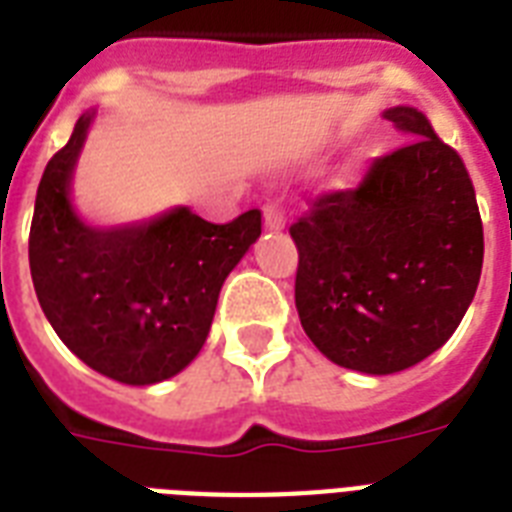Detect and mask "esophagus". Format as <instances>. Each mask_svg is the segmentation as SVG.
Masks as SVG:
<instances>
[{
    "instance_id": "1",
    "label": "esophagus",
    "mask_w": 512,
    "mask_h": 512,
    "mask_svg": "<svg viewBox=\"0 0 512 512\" xmlns=\"http://www.w3.org/2000/svg\"><path fill=\"white\" fill-rule=\"evenodd\" d=\"M287 225V209L281 207L279 201H268L265 204V228L268 231H281Z\"/></svg>"
}]
</instances>
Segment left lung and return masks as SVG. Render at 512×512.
<instances>
[{"instance_id":"1","label":"left lung","mask_w":512,"mask_h":512,"mask_svg":"<svg viewBox=\"0 0 512 512\" xmlns=\"http://www.w3.org/2000/svg\"><path fill=\"white\" fill-rule=\"evenodd\" d=\"M385 119L409 135L404 146L289 228L305 335L329 361L366 374L401 372L441 348L484 265L481 212L457 151L417 108H388Z\"/></svg>"}]
</instances>
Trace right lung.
<instances>
[{"instance_id":"1","label":"right lung","mask_w":512,"mask_h":512,"mask_svg":"<svg viewBox=\"0 0 512 512\" xmlns=\"http://www.w3.org/2000/svg\"><path fill=\"white\" fill-rule=\"evenodd\" d=\"M82 114L44 167L28 233V263L44 316L95 372L154 385L191 364L212 327L225 276L263 231L260 209L207 223L177 207L151 223L92 228L68 185L90 130Z\"/></svg>"}]
</instances>
